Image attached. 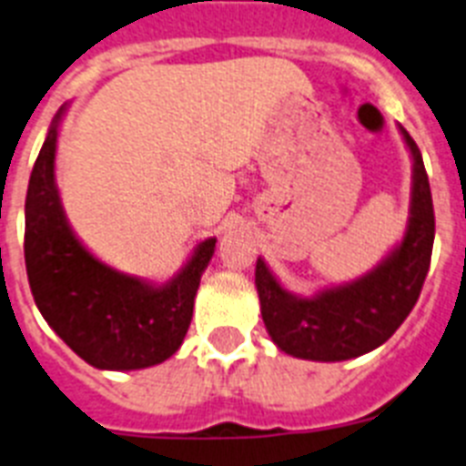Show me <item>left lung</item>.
I'll list each match as a JSON object with an SVG mask.
<instances>
[{
	"mask_svg": "<svg viewBox=\"0 0 466 466\" xmlns=\"http://www.w3.org/2000/svg\"><path fill=\"white\" fill-rule=\"evenodd\" d=\"M402 137L414 158L408 234L374 272L315 299H296L258 258L256 287L263 322L284 353L322 362L358 358L389 341L412 312L431 265L436 218L420 148L405 130Z\"/></svg>",
	"mask_w": 466,
	"mask_h": 466,
	"instance_id": "1",
	"label": "left lung"
}]
</instances>
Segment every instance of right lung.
I'll list each match as a JSON object with an SVG mask.
<instances>
[{
    "label": "right lung",
    "mask_w": 466,
    "mask_h": 466,
    "mask_svg": "<svg viewBox=\"0 0 466 466\" xmlns=\"http://www.w3.org/2000/svg\"><path fill=\"white\" fill-rule=\"evenodd\" d=\"M61 111L35 160L25 197V269L33 299L54 331L99 370L158 365L182 346L194 296L215 239L198 244L166 287H151L106 268L70 232L54 185Z\"/></svg>",
    "instance_id": "1"
}]
</instances>
